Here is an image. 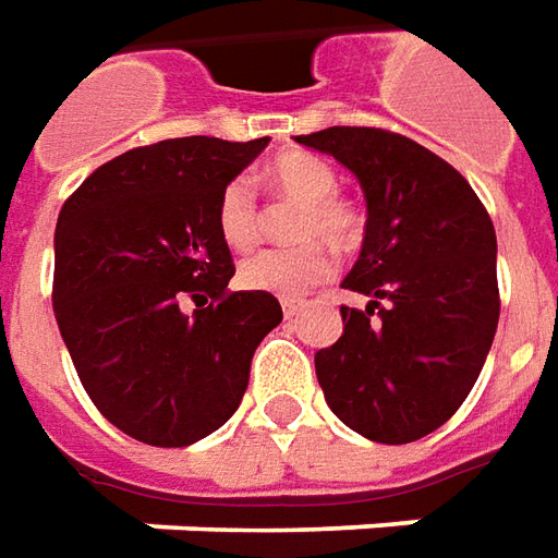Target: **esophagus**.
I'll return each instance as SVG.
<instances>
[{
    "label": "esophagus",
    "instance_id": "esophagus-1",
    "mask_svg": "<svg viewBox=\"0 0 558 558\" xmlns=\"http://www.w3.org/2000/svg\"><path fill=\"white\" fill-rule=\"evenodd\" d=\"M280 308H283V314H287V317H293V314H299V311H302V299H283V302H280Z\"/></svg>",
    "mask_w": 558,
    "mask_h": 558
}]
</instances>
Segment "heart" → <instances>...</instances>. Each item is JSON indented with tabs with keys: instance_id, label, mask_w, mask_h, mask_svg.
I'll return each mask as SVG.
<instances>
[{
	"instance_id": "1",
	"label": "heart",
	"mask_w": 558,
	"mask_h": 558,
	"mask_svg": "<svg viewBox=\"0 0 558 558\" xmlns=\"http://www.w3.org/2000/svg\"><path fill=\"white\" fill-rule=\"evenodd\" d=\"M265 180L278 198L299 204V214L290 222V238L302 244L253 253L238 268V280L247 290L295 299L329 278L332 256L327 244L336 253L360 247L363 216L351 201L336 192L339 173L332 165L311 151L278 155L265 168ZM214 219L219 238L231 250H250L259 241L263 210L247 177H234L219 189Z\"/></svg>"
}]
</instances>
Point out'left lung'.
<instances>
[{
  "label": "left lung",
  "instance_id": "8db88e82",
  "mask_svg": "<svg viewBox=\"0 0 558 558\" xmlns=\"http://www.w3.org/2000/svg\"><path fill=\"white\" fill-rule=\"evenodd\" d=\"M342 161L366 195V238L342 287L339 342L314 354L329 409L373 442L434 434L468 400L498 329L495 226L458 170L381 128L295 136Z\"/></svg>",
  "mask_w": 558,
  "mask_h": 558
}]
</instances>
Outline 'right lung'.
I'll use <instances>...</instances> for the list:
<instances>
[{
  "instance_id": "1",
  "label": "right lung",
  "mask_w": 558,
  "mask_h": 558,
  "mask_svg": "<svg viewBox=\"0 0 558 558\" xmlns=\"http://www.w3.org/2000/svg\"><path fill=\"white\" fill-rule=\"evenodd\" d=\"M265 146L268 136L136 146L57 216V327L90 403L140 442L180 449L229 422L253 351L283 320L271 293H231L234 263L214 219L219 189Z\"/></svg>"
}]
</instances>
